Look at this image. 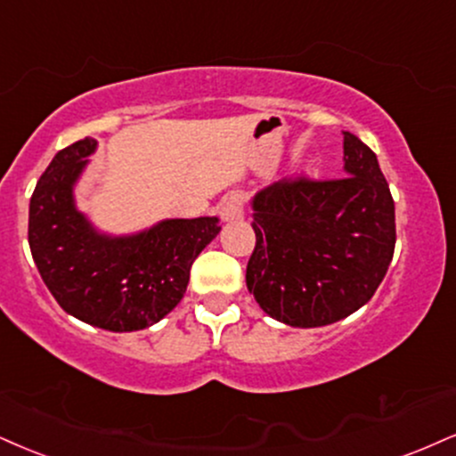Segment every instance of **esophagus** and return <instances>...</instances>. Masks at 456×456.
Returning a JSON list of instances; mask_svg holds the SVG:
<instances>
[{"mask_svg":"<svg viewBox=\"0 0 456 456\" xmlns=\"http://www.w3.org/2000/svg\"><path fill=\"white\" fill-rule=\"evenodd\" d=\"M221 216L224 223L242 221L244 218V200L238 193L229 195L221 204Z\"/></svg>","mask_w":456,"mask_h":456,"instance_id":"esophagus-1","label":"esophagus"}]
</instances>
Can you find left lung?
Returning a JSON list of instances; mask_svg holds the SVG:
<instances>
[{
  "instance_id": "obj_1",
  "label": "left lung",
  "mask_w": 456,
  "mask_h": 456,
  "mask_svg": "<svg viewBox=\"0 0 456 456\" xmlns=\"http://www.w3.org/2000/svg\"><path fill=\"white\" fill-rule=\"evenodd\" d=\"M246 287L267 316L312 329L374 297L395 252V204L378 159L344 131V178L281 180L250 200Z\"/></svg>"
}]
</instances>
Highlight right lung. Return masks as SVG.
<instances>
[{"mask_svg": "<svg viewBox=\"0 0 456 456\" xmlns=\"http://www.w3.org/2000/svg\"><path fill=\"white\" fill-rule=\"evenodd\" d=\"M97 140L59 151L29 201V248L44 284L69 316L125 333L167 316L184 297L193 261L216 238V216L166 218L138 233L102 232L74 189Z\"/></svg>", "mask_w": 456, "mask_h": 456, "instance_id": "obj_1", "label": "right lung"}]
</instances>
